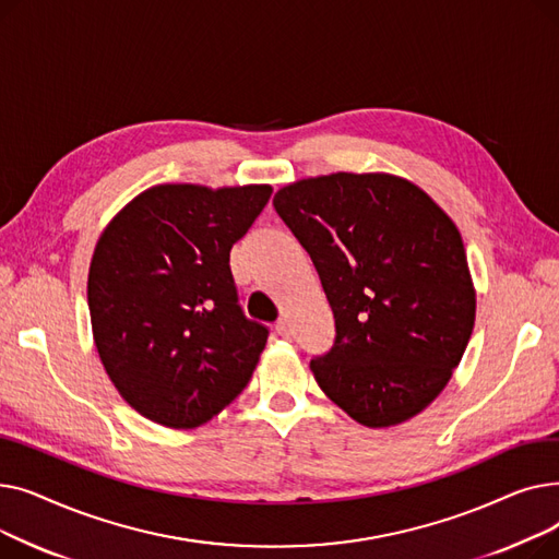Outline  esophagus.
Listing matches in <instances>:
<instances>
[{"instance_id": "esophagus-1", "label": "esophagus", "mask_w": 559, "mask_h": 559, "mask_svg": "<svg viewBox=\"0 0 559 559\" xmlns=\"http://www.w3.org/2000/svg\"><path fill=\"white\" fill-rule=\"evenodd\" d=\"M276 333H278L281 337H289V335H292V326H289L287 319L278 321V324H276Z\"/></svg>"}]
</instances>
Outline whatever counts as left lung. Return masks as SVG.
<instances>
[{
  "label": "left lung",
  "mask_w": 559,
  "mask_h": 559,
  "mask_svg": "<svg viewBox=\"0 0 559 559\" xmlns=\"http://www.w3.org/2000/svg\"><path fill=\"white\" fill-rule=\"evenodd\" d=\"M310 253L335 344L310 362L337 407L367 426L417 417L449 385L476 321V287L455 222L390 171L308 176L274 197Z\"/></svg>",
  "instance_id": "obj_1"
}]
</instances>
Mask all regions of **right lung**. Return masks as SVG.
<instances>
[{
    "label": "right lung",
    "instance_id": "1",
    "mask_svg": "<svg viewBox=\"0 0 559 559\" xmlns=\"http://www.w3.org/2000/svg\"><path fill=\"white\" fill-rule=\"evenodd\" d=\"M270 197L267 183H160L102 230L87 272L93 337L142 417L197 428L247 388L267 329L242 314L228 260Z\"/></svg>",
    "mask_w": 559,
    "mask_h": 559
}]
</instances>
